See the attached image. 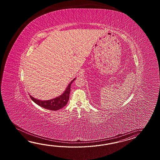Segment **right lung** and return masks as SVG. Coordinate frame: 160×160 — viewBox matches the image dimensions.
Returning <instances> with one entry per match:
<instances>
[{
    "instance_id": "obj_1",
    "label": "right lung",
    "mask_w": 160,
    "mask_h": 160,
    "mask_svg": "<svg viewBox=\"0 0 160 160\" xmlns=\"http://www.w3.org/2000/svg\"><path fill=\"white\" fill-rule=\"evenodd\" d=\"M75 78L74 79L72 82L69 83L66 90L64 92L55 98L52 99L48 101H41L35 98L32 96L30 95L31 99L34 101L35 103L41 106L42 108H43L44 109H48L51 110H58L59 109L63 108L68 103L69 99L70 92V88L71 85L73 81L75 80Z\"/></svg>"
}]
</instances>
